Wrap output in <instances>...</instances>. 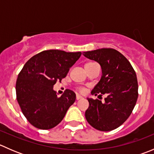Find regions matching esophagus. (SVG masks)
Returning <instances> with one entry per match:
<instances>
[{
    "label": "esophagus",
    "instance_id": "34e87169",
    "mask_svg": "<svg viewBox=\"0 0 154 154\" xmlns=\"http://www.w3.org/2000/svg\"><path fill=\"white\" fill-rule=\"evenodd\" d=\"M82 98H83V97L80 95H79V94H77V96H76V99H77V100H80V99H82Z\"/></svg>",
    "mask_w": 154,
    "mask_h": 154
}]
</instances>
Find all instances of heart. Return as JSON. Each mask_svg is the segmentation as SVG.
Masks as SVG:
<instances>
[{"mask_svg": "<svg viewBox=\"0 0 154 154\" xmlns=\"http://www.w3.org/2000/svg\"><path fill=\"white\" fill-rule=\"evenodd\" d=\"M93 63H86V65H85V66H89V65H91V64H93ZM79 90H80V91H81V92H83V91H85V89L83 88H79Z\"/></svg>", "mask_w": 154, "mask_h": 154, "instance_id": "obj_1", "label": "heart"}]
</instances>
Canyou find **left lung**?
<instances>
[{"label": "left lung", "instance_id": "obj_1", "mask_svg": "<svg viewBox=\"0 0 154 154\" xmlns=\"http://www.w3.org/2000/svg\"><path fill=\"white\" fill-rule=\"evenodd\" d=\"M83 55L100 64L102 76L91 94H106L104 103L87 98L89 106L85 112L87 122L100 131L118 128L132 113L138 98L136 74L123 54L112 48L83 52Z\"/></svg>", "mask_w": 154, "mask_h": 154}]
</instances>
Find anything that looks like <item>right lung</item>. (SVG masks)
<instances>
[{"instance_id": "add662e5", "label": "right lung", "mask_w": 154, "mask_h": 154, "mask_svg": "<svg viewBox=\"0 0 154 154\" xmlns=\"http://www.w3.org/2000/svg\"><path fill=\"white\" fill-rule=\"evenodd\" d=\"M81 52L44 51L25 63L15 85L18 103L27 121L35 127L49 130L62 122L76 94L66 89L57 97L54 86L66 77Z\"/></svg>"}]
</instances>
